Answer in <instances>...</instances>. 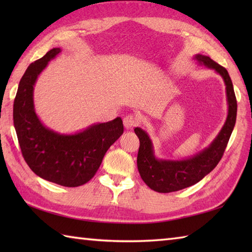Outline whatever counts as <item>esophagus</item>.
Segmentation results:
<instances>
[{
  "instance_id": "34e87169",
  "label": "esophagus",
  "mask_w": 252,
  "mask_h": 252,
  "mask_svg": "<svg viewBox=\"0 0 252 252\" xmlns=\"http://www.w3.org/2000/svg\"><path fill=\"white\" fill-rule=\"evenodd\" d=\"M123 125H125L126 129L131 130L133 127L136 126L138 125V119L137 117L134 115H126L125 118H123Z\"/></svg>"
}]
</instances>
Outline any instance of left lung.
Segmentation results:
<instances>
[{
    "label": "left lung",
    "instance_id": "left-lung-1",
    "mask_svg": "<svg viewBox=\"0 0 252 252\" xmlns=\"http://www.w3.org/2000/svg\"><path fill=\"white\" fill-rule=\"evenodd\" d=\"M195 60L206 67L215 70L223 78L226 85L228 114L222 130L209 147L198 153L194 157L184 160H161L154 155L153 143L147 133L141 127L134 132L140 138L137 154V169L142 180L148 187L158 192H171L186 189L198 183L210 173L220 161L236 122L237 101L232 80L227 70L210 57L198 54Z\"/></svg>",
    "mask_w": 252,
    "mask_h": 252
}]
</instances>
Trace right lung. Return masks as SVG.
Masks as SVG:
<instances>
[{
    "label": "right lung",
    "instance_id": "obj_1",
    "mask_svg": "<svg viewBox=\"0 0 252 252\" xmlns=\"http://www.w3.org/2000/svg\"><path fill=\"white\" fill-rule=\"evenodd\" d=\"M62 50L52 49L32 63L21 78L14 100V126L27 164L40 178L66 187L81 186L93 178L106 152L123 133L120 117L97 123L76 134L47 129L34 111L36 78Z\"/></svg>",
    "mask_w": 252,
    "mask_h": 252
}]
</instances>
